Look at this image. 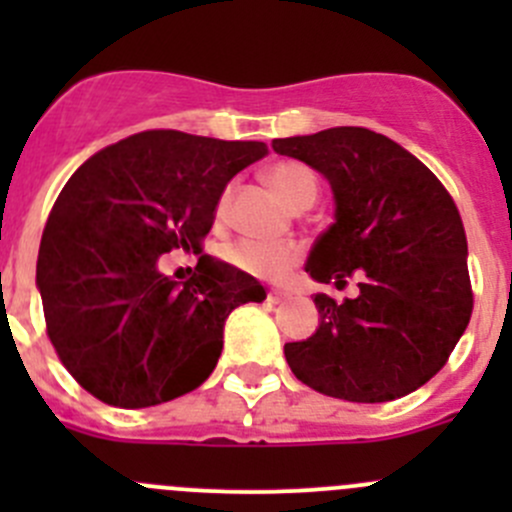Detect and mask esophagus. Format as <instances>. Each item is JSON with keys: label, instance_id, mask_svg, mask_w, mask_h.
Segmentation results:
<instances>
[{"label": "esophagus", "instance_id": "1", "mask_svg": "<svg viewBox=\"0 0 512 512\" xmlns=\"http://www.w3.org/2000/svg\"><path fill=\"white\" fill-rule=\"evenodd\" d=\"M287 297H289L287 289H270V292H267V302H270V304H280V302H285Z\"/></svg>", "mask_w": 512, "mask_h": 512}]
</instances>
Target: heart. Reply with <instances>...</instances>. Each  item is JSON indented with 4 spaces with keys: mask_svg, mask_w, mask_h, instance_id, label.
Segmentation results:
<instances>
[{
    "mask_svg": "<svg viewBox=\"0 0 512 512\" xmlns=\"http://www.w3.org/2000/svg\"><path fill=\"white\" fill-rule=\"evenodd\" d=\"M267 183L277 190L282 200L292 208H307L317 198V178L312 170L294 160L285 163H275L267 170ZM227 203H230V193H223L218 200L215 215L223 220L227 215ZM225 260L237 270L247 272V275L265 277V280H280L299 262V247L294 242H257V240H237L225 247Z\"/></svg>",
    "mask_w": 512,
    "mask_h": 512,
    "instance_id": "1",
    "label": "heart"
}]
</instances>
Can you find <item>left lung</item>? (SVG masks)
<instances>
[{
	"label": "left lung",
	"mask_w": 512,
	"mask_h": 512,
	"mask_svg": "<svg viewBox=\"0 0 512 512\" xmlns=\"http://www.w3.org/2000/svg\"><path fill=\"white\" fill-rule=\"evenodd\" d=\"M280 156L332 183L337 223L317 237L304 270L354 299L314 294L319 329L285 344L309 389L359 404L401 399L438 374L473 312L461 213L416 156L369 128L275 138Z\"/></svg>",
	"instance_id": "obj_1"
}]
</instances>
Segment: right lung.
Here are the masks:
<instances>
[{
	"instance_id": "obj_1",
	"label": "right lung",
	"mask_w": 512,
	"mask_h": 512,
	"mask_svg": "<svg viewBox=\"0 0 512 512\" xmlns=\"http://www.w3.org/2000/svg\"><path fill=\"white\" fill-rule=\"evenodd\" d=\"M267 156L260 141L146 131L91 156L61 188L36 260L46 337L98 401L146 409L213 374L227 314L265 287L203 255L178 285L165 252H203L232 175Z\"/></svg>"
}]
</instances>
